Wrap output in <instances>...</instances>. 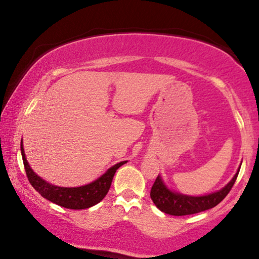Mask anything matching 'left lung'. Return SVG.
Returning <instances> with one entry per match:
<instances>
[{"instance_id": "8db88e82", "label": "left lung", "mask_w": 259, "mask_h": 259, "mask_svg": "<svg viewBox=\"0 0 259 259\" xmlns=\"http://www.w3.org/2000/svg\"><path fill=\"white\" fill-rule=\"evenodd\" d=\"M240 170V169H239ZM239 170L235 174V177L231 179L230 183L227 186L223 187L219 191L213 192V194L206 196H187L177 194V192L170 191L167 189V186L163 184L162 179L158 175L156 181L153 183L152 189H151V198L156 207L162 212L167 213L170 215H189L195 214V213L203 212V210L210 209L215 207L217 204L221 203L224 200L225 196L230 192L231 187L234 186L236 181Z\"/></svg>"}]
</instances>
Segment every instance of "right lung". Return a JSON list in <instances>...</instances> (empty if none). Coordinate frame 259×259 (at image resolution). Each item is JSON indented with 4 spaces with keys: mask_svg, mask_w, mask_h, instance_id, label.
Masks as SVG:
<instances>
[{
    "mask_svg": "<svg viewBox=\"0 0 259 259\" xmlns=\"http://www.w3.org/2000/svg\"><path fill=\"white\" fill-rule=\"evenodd\" d=\"M20 150H22L26 177H28L31 186L46 200L51 201L61 207L69 208V209H86V208H90L102 201L108 192L109 187H111L113 177H114L117 169L126 163V160H124V162L113 165L102 177L95 180L94 183L88 184V185L80 187H61L42 180L31 170L30 165L25 158L23 141L20 142Z\"/></svg>",
    "mask_w": 259,
    "mask_h": 259,
    "instance_id": "right-lung-1",
    "label": "right lung"
}]
</instances>
